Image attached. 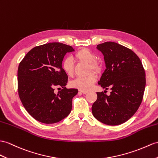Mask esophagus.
<instances>
[{"label":"esophagus","instance_id":"1","mask_svg":"<svg viewBox=\"0 0 158 158\" xmlns=\"http://www.w3.org/2000/svg\"><path fill=\"white\" fill-rule=\"evenodd\" d=\"M79 92H81V93H82V94H86V93H88V91H86V90H79Z\"/></svg>","mask_w":158,"mask_h":158}]
</instances>
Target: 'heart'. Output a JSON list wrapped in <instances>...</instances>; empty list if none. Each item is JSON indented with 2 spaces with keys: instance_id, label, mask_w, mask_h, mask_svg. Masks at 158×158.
<instances>
[{
  "instance_id": "b5f03b06",
  "label": "heart",
  "mask_w": 158,
  "mask_h": 158,
  "mask_svg": "<svg viewBox=\"0 0 158 158\" xmlns=\"http://www.w3.org/2000/svg\"><path fill=\"white\" fill-rule=\"evenodd\" d=\"M75 57L80 61L89 63V69L95 72H98L101 66L98 62L95 61L96 56L90 50L86 48L80 49L75 53ZM64 72L68 76H72L74 72V61L70 57H66L62 61L61 64ZM97 80V76L94 72L90 73L85 76H79L71 82L72 87L78 88L82 90H88L93 86L94 84Z\"/></svg>"
}]
</instances>
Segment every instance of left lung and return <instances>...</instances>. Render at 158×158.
Here are the masks:
<instances>
[{
	"label": "left lung",
	"mask_w": 158,
	"mask_h": 158,
	"mask_svg": "<svg viewBox=\"0 0 158 158\" xmlns=\"http://www.w3.org/2000/svg\"><path fill=\"white\" fill-rule=\"evenodd\" d=\"M97 48L103 54L106 66L98 84L106 90L110 88L111 92L109 96L97 92L92 112L104 124L120 125L128 121L141 105L145 88V70L139 57L125 46L107 41Z\"/></svg>",
	"instance_id": "1"
}]
</instances>
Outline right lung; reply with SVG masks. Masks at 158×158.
Here are the masks:
<instances>
[{
    "instance_id": "obj_1",
    "label": "right lung",
    "mask_w": 158,
    "mask_h": 158,
    "mask_svg": "<svg viewBox=\"0 0 158 158\" xmlns=\"http://www.w3.org/2000/svg\"><path fill=\"white\" fill-rule=\"evenodd\" d=\"M70 45L53 42L36 46L27 53L18 68V92L23 105L35 120L52 124L70 113L78 89L66 88L68 76L61 64ZM62 89L55 92V88Z\"/></svg>"
}]
</instances>
